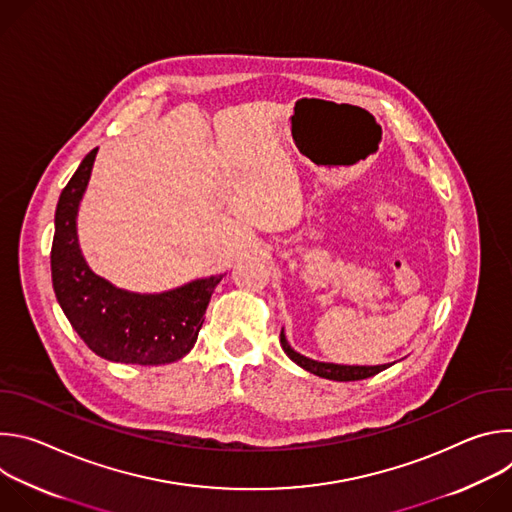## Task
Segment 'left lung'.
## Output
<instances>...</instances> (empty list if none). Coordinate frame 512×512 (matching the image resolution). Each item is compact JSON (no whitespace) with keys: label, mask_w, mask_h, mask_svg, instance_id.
<instances>
[{"label":"left lung","mask_w":512,"mask_h":512,"mask_svg":"<svg viewBox=\"0 0 512 512\" xmlns=\"http://www.w3.org/2000/svg\"><path fill=\"white\" fill-rule=\"evenodd\" d=\"M279 342L283 352L294 360L298 367H302L304 371L322 377V379H330V381H360V379H369L375 377L377 373L389 369L391 364H375V367H360V364H336V362H320L314 358H308L300 352H296L294 348L289 346L283 330L279 334Z\"/></svg>","instance_id":"1"}]
</instances>
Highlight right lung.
<instances>
[{
  "instance_id": "right-lung-1",
  "label": "right lung",
  "mask_w": 512,
  "mask_h": 512,
  "mask_svg": "<svg viewBox=\"0 0 512 512\" xmlns=\"http://www.w3.org/2000/svg\"><path fill=\"white\" fill-rule=\"evenodd\" d=\"M95 158L97 150L81 162L56 204L50 253L56 300L70 326L101 358L143 367L176 362L192 350L223 275L194 279L160 294H137L97 275L77 233L79 206Z\"/></svg>"
}]
</instances>
